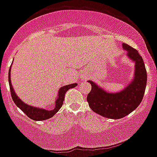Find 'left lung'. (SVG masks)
<instances>
[{
  "instance_id": "left-lung-1",
  "label": "left lung",
  "mask_w": 157,
  "mask_h": 157,
  "mask_svg": "<svg viewBox=\"0 0 157 157\" xmlns=\"http://www.w3.org/2000/svg\"><path fill=\"white\" fill-rule=\"evenodd\" d=\"M123 48L127 56L135 62V77L124 90L117 93H108L98 87L94 82L88 94L89 107L97 114L105 118L119 119L135 110L141 104L147 84V71L142 56L136 49L124 43Z\"/></svg>"
}]
</instances>
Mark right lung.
<instances>
[{
    "label": "right lung",
    "instance_id": "right-lung-1",
    "mask_svg": "<svg viewBox=\"0 0 157 157\" xmlns=\"http://www.w3.org/2000/svg\"><path fill=\"white\" fill-rule=\"evenodd\" d=\"M10 68H11V67H10ZM9 84H10V92H11L12 98H13L15 104H16V106H18L25 115H27L29 118L34 121H44L53 117V115L59 111L60 108L63 106V101H64L65 98V94L67 91H68V89H71V88L77 86V83H73L62 87L59 91V94H58L59 98H58L57 100L56 101V106H55L54 109L52 110H46L40 109V108L33 107V106H31L30 105L26 104L16 95L14 90H13V86H12L11 80H10V70H9Z\"/></svg>",
    "mask_w": 157,
    "mask_h": 157
}]
</instances>
